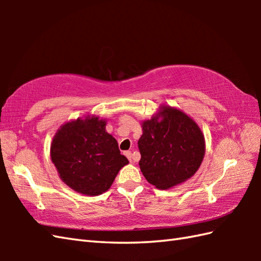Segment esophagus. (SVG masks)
I'll list each match as a JSON object with an SVG mask.
<instances>
[{
	"label": "esophagus",
	"mask_w": 261,
	"mask_h": 261,
	"mask_svg": "<svg viewBox=\"0 0 261 261\" xmlns=\"http://www.w3.org/2000/svg\"><path fill=\"white\" fill-rule=\"evenodd\" d=\"M124 156L127 158V159H129L130 160V162H131V157H132V152L131 151H129V150H127V151H124Z\"/></svg>",
	"instance_id": "esophagus-1"
}]
</instances>
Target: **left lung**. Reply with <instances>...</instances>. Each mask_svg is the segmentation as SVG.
<instances>
[{"mask_svg":"<svg viewBox=\"0 0 261 261\" xmlns=\"http://www.w3.org/2000/svg\"><path fill=\"white\" fill-rule=\"evenodd\" d=\"M142 131L138 141L139 166L151 185L167 190L196 173L205 153V142L201 129L190 116L164 107L159 116L143 122Z\"/></svg>","mask_w":261,"mask_h":261,"instance_id":"1","label":"left lung"}]
</instances>
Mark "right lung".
I'll return each instance as SVG.
<instances>
[{
	"instance_id": "obj_1",
	"label": "right lung",
	"mask_w": 261,
	"mask_h": 261,
	"mask_svg": "<svg viewBox=\"0 0 261 261\" xmlns=\"http://www.w3.org/2000/svg\"><path fill=\"white\" fill-rule=\"evenodd\" d=\"M98 118L64 124L51 143V160L60 178L74 191L95 196L107 192L119 170L129 164L118 142Z\"/></svg>"
}]
</instances>
